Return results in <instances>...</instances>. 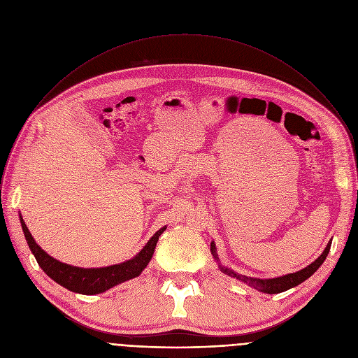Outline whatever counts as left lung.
<instances>
[{"instance_id":"obj_1","label":"left lung","mask_w":358,"mask_h":358,"mask_svg":"<svg viewBox=\"0 0 358 358\" xmlns=\"http://www.w3.org/2000/svg\"><path fill=\"white\" fill-rule=\"evenodd\" d=\"M330 246H331V239L329 241L327 246L324 248V250L322 252L320 257L312 262L309 266L303 268L301 271L299 272H294V273H287V275H283V276H278V278H271V279H259V278H250V276H245V275H241L227 266H224L218 258V253H217V246H215V242L213 241L211 242V253L213 257L215 259V262L218 264V268L222 273L231 276V278H235L238 280H241L242 283L257 289L262 293H269V294H275V293H282V292H286L297 285H300L301 282H304L306 279H309L320 266L322 264L326 261L327 255H329V250H330Z\"/></svg>"}]
</instances>
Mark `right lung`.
Instances as JSON below:
<instances>
[{
	"instance_id": "1",
	"label": "right lung",
	"mask_w": 358,
	"mask_h": 358,
	"mask_svg": "<svg viewBox=\"0 0 358 358\" xmlns=\"http://www.w3.org/2000/svg\"><path fill=\"white\" fill-rule=\"evenodd\" d=\"M20 222L27 239V243L34 253V257L41 266V269L50 278L55 280L58 285L64 286L65 289L80 293V294H99L109 290L110 287L120 285L126 280L137 278L148 265L155 253L157 241L160 235L166 231L167 227L160 228L155 235H152L148 242L143 246V249L133 257L131 259L110 265L106 268H79L64 264L55 258L48 255L34 239L29 229L20 214Z\"/></svg>"
}]
</instances>
